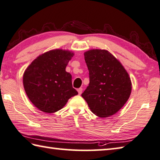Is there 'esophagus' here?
<instances>
[{
  "label": "esophagus",
  "mask_w": 160,
  "mask_h": 160,
  "mask_svg": "<svg viewBox=\"0 0 160 160\" xmlns=\"http://www.w3.org/2000/svg\"><path fill=\"white\" fill-rule=\"evenodd\" d=\"M77 91H78V95H81L82 93V91H83V89H82V88H78L77 89Z\"/></svg>",
  "instance_id": "34e87169"
}]
</instances>
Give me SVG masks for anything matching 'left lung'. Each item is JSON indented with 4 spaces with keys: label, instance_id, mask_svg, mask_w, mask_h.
<instances>
[{
    "label": "left lung",
    "instance_id": "8db88e82",
    "mask_svg": "<svg viewBox=\"0 0 160 160\" xmlns=\"http://www.w3.org/2000/svg\"><path fill=\"white\" fill-rule=\"evenodd\" d=\"M89 84L82 94L92 112L108 117L117 112L128 99L131 82L122 64L105 50L84 53Z\"/></svg>",
    "mask_w": 160,
    "mask_h": 160
}]
</instances>
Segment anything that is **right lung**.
Segmentation results:
<instances>
[{"label":"right lung","mask_w":160,"mask_h":160,"mask_svg":"<svg viewBox=\"0 0 160 160\" xmlns=\"http://www.w3.org/2000/svg\"><path fill=\"white\" fill-rule=\"evenodd\" d=\"M73 55L66 50H50L35 59L24 72L25 92L38 110L55 112L78 94L72 87V75L65 71Z\"/></svg>","instance_id":"add662e5"}]
</instances>
